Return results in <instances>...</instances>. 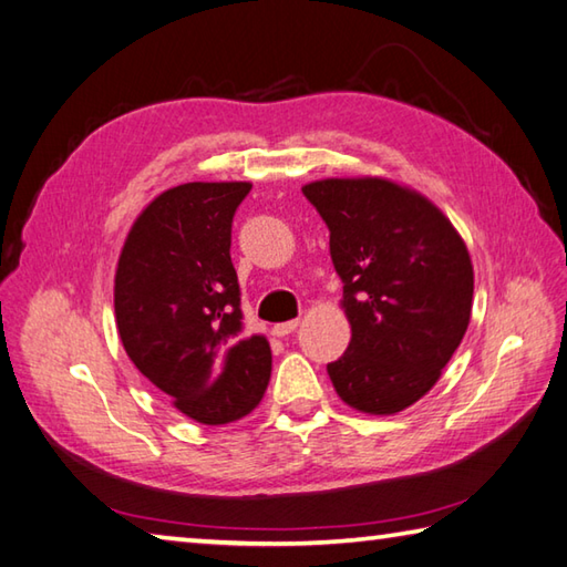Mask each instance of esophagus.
Instances as JSON below:
<instances>
[{
  "label": "esophagus",
  "mask_w": 567,
  "mask_h": 567,
  "mask_svg": "<svg viewBox=\"0 0 567 567\" xmlns=\"http://www.w3.org/2000/svg\"><path fill=\"white\" fill-rule=\"evenodd\" d=\"M297 327H300V319H290V322H280V324H275V327H272V334H277V337H287V334H292Z\"/></svg>",
  "instance_id": "obj_1"
}]
</instances>
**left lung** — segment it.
<instances>
[{"label": "left lung", "instance_id": "8db88e82", "mask_svg": "<svg viewBox=\"0 0 567 567\" xmlns=\"http://www.w3.org/2000/svg\"><path fill=\"white\" fill-rule=\"evenodd\" d=\"M302 193L329 228L352 327L327 374L347 406L399 414L429 394L468 329L466 243L426 195L396 181L322 178Z\"/></svg>", "mask_w": 567, "mask_h": 567}]
</instances>
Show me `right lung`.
Masks as SVG:
<instances>
[{
  "label": "right lung",
  "mask_w": 567,
  "mask_h": 567,
  "mask_svg": "<svg viewBox=\"0 0 567 567\" xmlns=\"http://www.w3.org/2000/svg\"><path fill=\"white\" fill-rule=\"evenodd\" d=\"M252 183H183L133 220L113 280L123 349L138 372L205 426L248 416L272 372L270 342L243 337L230 228Z\"/></svg>",
  "instance_id": "obj_1"
}]
</instances>
